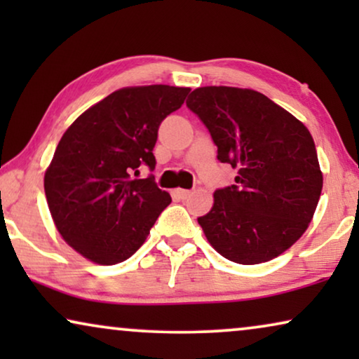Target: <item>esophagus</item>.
Wrapping results in <instances>:
<instances>
[{"instance_id":"1","label":"esophagus","mask_w":359,"mask_h":359,"mask_svg":"<svg viewBox=\"0 0 359 359\" xmlns=\"http://www.w3.org/2000/svg\"><path fill=\"white\" fill-rule=\"evenodd\" d=\"M176 193H178V196L181 199H188L191 194H193V191H189V189H176Z\"/></svg>"}]
</instances>
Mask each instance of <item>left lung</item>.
I'll list each match as a JSON object with an SVG mask.
<instances>
[{
  "label": "left lung",
  "mask_w": 359,
  "mask_h": 359,
  "mask_svg": "<svg viewBox=\"0 0 359 359\" xmlns=\"http://www.w3.org/2000/svg\"><path fill=\"white\" fill-rule=\"evenodd\" d=\"M186 104L238 170L214 193L198 222L215 252L240 264L269 262L291 248L312 222L323 176L311 132L291 112L248 88L204 86Z\"/></svg>",
  "instance_id": "8db88e82"
}]
</instances>
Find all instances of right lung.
I'll list each match as a JSON object with an SVG mask.
<instances>
[{
	"instance_id": "1",
	"label": "right lung",
	"mask_w": 359,
	"mask_h": 359,
	"mask_svg": "<svg viewBox=\"0 0 359 359\" xmlns=\"http://www.w3.org/2000/svg\"><path fill=\"white\" fill-rule=\"evenodd\" d=\"M191 88H121L86 109L58 142L43 176L53 224L81 257L116 264L139 250L170 194L154 176L134 180L139 166L155 168L161 121L180 109Z\"/></svg>"
}]
</instances>
